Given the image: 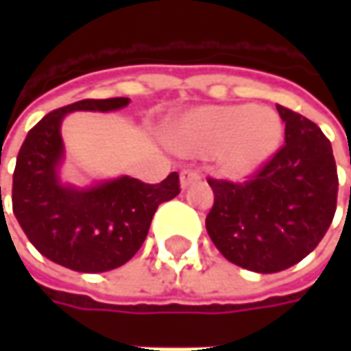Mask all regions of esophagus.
<instances>
[{
	"mask_svg": "<svg viewBox=\"0 0 351 351\" xmlns=\"http://www.w3.org/2000/svg\"><path fill=\"white\" fill-rule=\"evenodd\" d=\"M201 180V173L197 169H183L180 173V183H182V189H187L191 183H195Z\"/></svg>",
	"mask_w": 351,
	"mask_h": 351,
	"instance_id": "obj_1",
	"label": "esophagus"
}]
</instances>
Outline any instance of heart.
I'll return each mask as SVG.
<instances>
[{
	"mask_svg": "<svg viewBox=\"0 0 351 351\" xmlns=\"http://www.w3.org/2000/svg\"><path fill=\"white\" fill-rule=\"evenodd\" d=\"M168 136L178 150L215 156L223 173L246 178L279 150L283 125L269 107L203 105L180 117L168 128Z\"/></svg>",
	"mask_w": 351,
	"mask_h": 351,
	"instance_id": "heart-1",
	"label": "heart"
}]
</instances>
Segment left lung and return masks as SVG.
<instances>
[{"instance_id": "obj_1", "label": "left lung", "mask_w": 351, "mask_h": 351, "mask_svg": "<svg viewBox=\"0 0 351 351\" xmlns=\"http://www.w3.org/2000/svg\"><path fill=\"white\" fill-rule=\"evenodd\" d=\"M285 144L250 182L209 180L207 232L228 262L276 274L317 248L336 213L338 173L330 141L306 117L277 105Z\"/></svg>"}]
</instances>
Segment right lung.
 <instances>
[{
  "instance_id": "obj_1",
  "label": "right lung",
  "mask_w": 351,
  "mask_h": 351,
  "mask_svg": "<svg viewBox=\"0 0 351 351\" xmlns=\"http://www.w3.org/2000/svg\"><path fill=\"white\" fill-rule=\"evenodd\" d=\"M128 103V97H111L66 105L40 119L21 146L13 213L34 248L68 269L101 274L127 263L146 240L158 205L180 193L178 171L154 185L128 176L91 187L62 183L64 117L72 111L107 113Z\"/></svg>"
}]
</instances>
